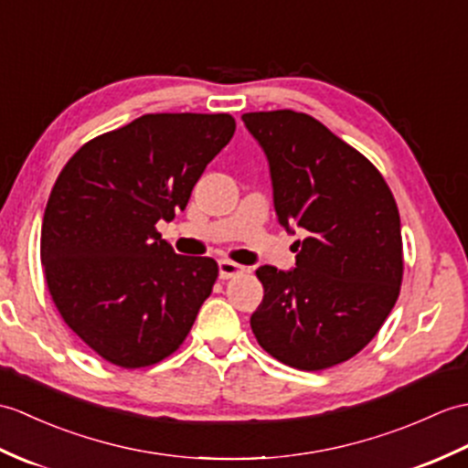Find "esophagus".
<instances>
[{"instance_id":"obj_1","label":"esophagus","mask_w":468,"mask_h":468,"mask_svg":"<svg viewBox=\"0 0 468 468\" xmlns=\"http://www.w3.org/2000/svg\"><path fill=\"white\" fill-rule=\"evenodd\" d=\"M245 267L233 263V261H219V277L225 281V279H231L239 273H243Z\"/></svg>"}]
</instances>
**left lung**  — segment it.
I'll use <instances>...</instances> for the list:
<instances>
[{
  "instance_id": "obj_1",
  "label": "left lung",
  "mask_w": 468,
  "mask_h": 468,
  "mask_svg": "<svg viewBox=\"0 0 468 468\" xmlns=\"http://www.w3.org/2000/svg\"><path fill=\"white\" fill-rule=\"evenodd\" d=\"M243 122L269 159L279 223L305 231L292 243L295 269H257L265 297L251 329L271 356L299 371L349 361L399 299L397 201L381 171L314 117L277 110Z\"/></svg>"
}]
</instances>
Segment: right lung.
<instances>
[{
    "mask_svg": "<svg viewBox=\"0 0 468 468\" xmlns=\"http://www.w3.org/2000/svg\"><path fill=\"white\" fill-rule=\"evenodd\" d=\"M233 133L229 113H147L61 169L41 223L43 275L65 324L107 363L151 367L187 339L219 265L177 255L155 225L187 207Z\"/></svg>",
    "mask_w": 468,
    "mask_h": 468,
    "instance_id": "add662e5",
    "label": "right lung"
}]
</instances>
